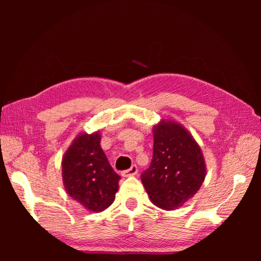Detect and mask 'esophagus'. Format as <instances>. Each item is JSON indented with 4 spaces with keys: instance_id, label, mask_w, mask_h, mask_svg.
<instances>
[{
    "instance_id": "obj_1",
    "label": "esophagus",
    "mask_w": 261,
    "mask_h": 261,
    "mask_svg": "<svg viewBox=\"0 0 261 261\" xmlns=\"http://www.w3.org/2000/svg\"><path fill=\"white\" fill-rule=\"evenodd\" d=\"M137 174H138V167H137L136 165L131 166V168H129V169L124 170L122 173V175L125 176V177H129V176H135Z\"/></svg>"
}]
</instances>
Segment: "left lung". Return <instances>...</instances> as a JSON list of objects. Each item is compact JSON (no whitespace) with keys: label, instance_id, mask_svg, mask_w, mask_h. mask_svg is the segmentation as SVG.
Masks as SVG:
<instances>
[{"label":"left lung","instance_id":"left-lung-1","mask_svg":"<svg viewBox=\"0 0 261 261\" xmlns=\"http://www.w3.org/2000/svg\"><path fill=\"white\" fill-rule=\"evenodd\" d=\"M153 137V159L141 182L154 205L176 210L204 183V154L192 135L173 120H161L154 125Z\"/></svg>","mask_w":261,"mask_h":261}]
</instances>
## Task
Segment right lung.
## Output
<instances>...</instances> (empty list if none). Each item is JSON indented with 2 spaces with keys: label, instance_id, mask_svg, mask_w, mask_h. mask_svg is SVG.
Returning <instances> with one entry per match:
<instances>
[{
  "label": "right lung",
  "instance_id": "add662e5",
  "mask_svg": "<svg viewBox=\"0 0 261 261\" xmlns=\"http://www.w3.org/2000/svg\"><path fill=\"white\" fill-rule=\"evenodd\" d=\"M99 131L83 132L62 158V178L65 191L87 211L100 212L113 204L120 176L115 173L100 146Z\"/></svg>",
  "mask_w": 261,
  "mask_h": 261
}]
</instances>
